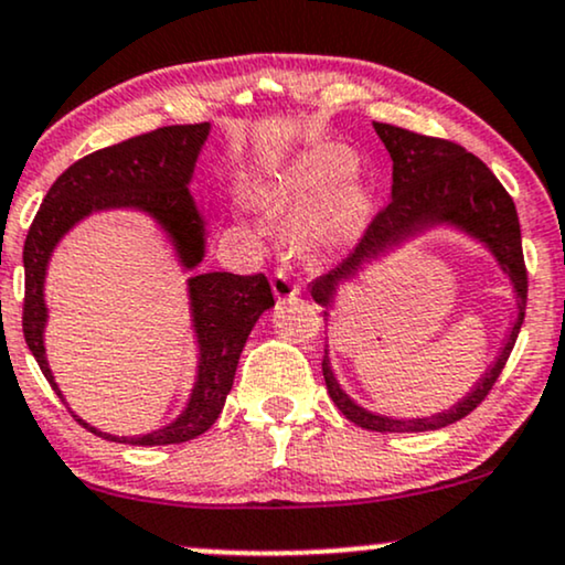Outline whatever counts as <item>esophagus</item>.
Segmentation results:
<instances>
[{
	"mask_svg": "<svg viewBox=\"0 0 565 565\" xmlns=\"http://www.w3.org/2000/svg\"><path fill=\"white\" fill-rule=\"evenodd\" d=\"M271 288H275L277 298H294L298 296V290H301V285L294 280V275H290L288 269L277 267L275 277H271Z\"/></svg>",
	"mask_w": 565,
	"mask_h": 565,
	"instance_id": "esophagus-1",
	"label": "esophagus"
}]
</instances>
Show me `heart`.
Returning <instances> with one entry per match:
<instances>
[{"label": "heart", "mask_w": 565, "mask_h": 565, "mask_svg": "<svg viewBox=\"0 0 565 565\" xmlns=\"http://www.w3.org/2000/svg\"><path fill=\"white\" fill-rule=\"evenodd\" d=\"M353 170V154L343 146H317L303 151L269 183L259 188V199L269 209H298L311 198L294 225V238L301 248L327 250L356 241L366 227L372 199L361 183H340ZM331 191L327 192L326 188Z\"/></svg>", "instance_id": "obj_1"}]
</instances>
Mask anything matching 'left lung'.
I'll use <instances>...</instances> for the list:
<instances>
[{"label": "left lung", "mask_w": 565, "mask_h": 565, "mask_svg": "<svg viewBox=\"0 0 565 565\" xmlns=\"http://www.w3.org/2000/svg\"><path fill=\"white\" fill-rule=\"evenodd\" d=\"M374 130L385 143L393 159V199L385 209H380L377 217L366 227L364 238L348 259L319 280L311 282V298L317 303L330 306L335 298L340 280H348L361 269V264L380 259L390 248L401 246L411 235L435 225H452L463 233L475 235L487 248L495 254L503 271L511 277L513 290L519 298V315L511 327V335L500 348L495 364L484 372L475 390L458 401L450 411L427 416V419H390L377 416L372 411L361 408L340 390L335 374H332L330 356L322 359V372L327 382V393L335 406L343 411L348 422L369 431H429L443 429L469 416L479 403L487 398L492 385H495L500 372H503L513 345H516L519 330L526 315V264L524 250H521V227L513 199L492 175L490 167L482 159L466 151L463 146L445 141V138H431L414 134V130L398 128L390 122H374ZM327 317V311H324Z\"/></svg>", "instance_id": "1"}]
</instances>
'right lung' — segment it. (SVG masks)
<instances>
[{"instance_id": "1", "label": "right lung", "mask_w": 565, "mask_h": 565, "mask_svg": "<svg viewBox=\"0 0 565 565\" xmlns=\"http://www.w3.org/2000/svg\"><path fill=\"white\" fill-rule=\"evenodd\" d=\"M209 136V122L167 125L151 134L128 138L70 164L49 188L44 204L31 222L23 246L25 298L23 335L41 372L60 395L44 351V277L46 264L62 235L75 222L102 209H138L159 222L170 235L185 269L204 259V220L193 204L188 183L199 151ZM193 330L199 338V377L191 401L175 422L143 437H113L78 419L94 435L130 445L188 443L217 422L233 387L243 345L256 319L275 306L269 280L262 275L204 271L188 280Z\"/></svg>"}]
</instances>
